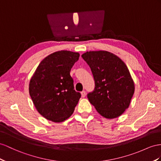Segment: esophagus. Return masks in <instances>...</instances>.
Returning <instances> with one entry per match:
<instances>
[{
	"instance_id": "34e87169",
	"label": "esophagus",
	"mask_w": 161,
	"mask_h": 161,
	"mask_svg": "<svg viewBox=\"0 0 161 161\" xmlns=\"http://www.w3.org/2000/svg\"><path fill=\"white\" fill-rule=\"evenodd\" d=\"M81 97H86V91H84V90H83V91L81 92Z\"/></svg>"
}]
</instances>
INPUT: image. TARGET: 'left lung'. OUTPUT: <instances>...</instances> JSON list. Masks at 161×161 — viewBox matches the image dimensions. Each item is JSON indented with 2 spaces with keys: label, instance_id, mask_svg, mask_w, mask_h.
Wrapping results in <instances>:
<instances>
[{
  "label": "left lung",
  "instance_id": "1",
  "mask_svg": "<svg viewBox=\"0 0 161 161\" xmlns=\"http://www.w3.org/2000/svg\"><path fill=\"white\" fill-rule=\"evenodd\" d=\"M81 57L91 69L94 88L87 94L90 103L106 118L120 116L129 108L135 91L125 63L106 51L88 52Z\"/></svg>",
  "mask_w": 161,
  "mask_h": 161
}]
</instances>
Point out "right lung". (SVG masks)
<instances>
[{
  "label": "right lung",
  "mask_w": 161,
  "mask_h": 161,
  "mask_svg": "<svg viewBox=\"0 0 161 161\" xmlns=\"http://www.w3.org/2000/svg\"><path fill=\"white\" fill-rule=\"evenodd\" d=\"M80 54L70 51L52 53L41 62L32 75L29 93L36 110L55 122L71 116L81 97L74 90L70 71Z\"/></svg>",
  "instance_id": "1"
}]
</instances>
